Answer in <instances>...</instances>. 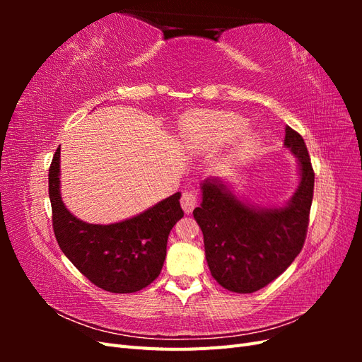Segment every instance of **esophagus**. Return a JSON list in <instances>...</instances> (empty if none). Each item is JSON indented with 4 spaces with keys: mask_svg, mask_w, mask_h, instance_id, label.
I'll use <instances>...</instances> for the list:
<instances>
[{
    "mask_svg": "<svg viewBox=\"0 0 362 362\" xmlns=\"http://www.w3.org/2000/svg\"><path fill=\"white\" fill-rule=\"evenodd\" d=\"M196 205H198V194H196L193 190L184 192L181 196V206L185 211V214H190L194 210Z\"/></svg>",
    "mask_w": 362,
    "mask_h": 362,
    "instance_id": "esophagus-1",
    "label": "esophagus"
}]
</instances>
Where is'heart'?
Here are the masks:
<instances>
[{
  "label": "heart",
  "mask_w": 362,
  "mask_h": 362,
  "mask_svg": "<svg viewBox=\"0 0 362 362\" xmlns=\"http://www.w3.org/2000/svg\"><path fill=\"white\" fill-rule=\"evenodd\" d=\"M187 124L194 141L202 148H211L237 139L234 148L237 157H245L255 149L258 139L255 134L245 133L247 122L238 115L229 112H199L187 117Z\"/></svg>",
  "instance_id": "b5f03b06"
}]
</instances>
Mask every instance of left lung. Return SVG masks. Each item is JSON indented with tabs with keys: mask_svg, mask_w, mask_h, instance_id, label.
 <instances>
[{
	"mask_svg": "<svg viewBox=\"0 0 362 362\" xmlns=\"http://www.w3.org/2000/svg\"><path fill=\"white\" fill-rule=\"evenodd\" d=\"M286 146L299 161L300 181L282 206L240 199L221 178L201 182L202 202L193 216L204 234L211 276L234 293H254L286 270L303 247L314 193V170L305 141L286 127Z\"/></svg>",
	"mask_w": 362,
	"mask_h": 362,
	"instance_id": "1",
	"label": "left lung"
}]
</instances>
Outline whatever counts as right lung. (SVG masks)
<instances>
[{"mask_svg": "<svg viewBox=\"0 0 362 362\" xmlns=\"http://www.w3.org/2000/svg\"><path fill=\"white\" fill-rule=\"evenodd\" d=\"M48 181L57 243L87 279L110 293H136L157 279L170 229L184 216L180 192L127 221L95 225L76 218L62 201L60 148Z\"/></svg>", "mask_w": 362, "mask_h": 362, "instance_id": "obj_1", "label": "right lung"}]
</instances>
